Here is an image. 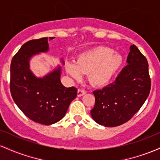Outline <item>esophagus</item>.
I'll list each match as a JSON object with an SVG mask.
<instances>
[{"label": "esophagus", "instance_id": "34e87169", "mask_svg": "<svg viewBox=\"0 0 160 160\" xmlns=\"http://www.w3.org/2000/svg\"><path fill=\"white\" fill-rule=\"evenodd\" d=\"M86 93V91L82 90V89H79L78 90V97H81V96H82V95H85Z\"/></svg>", "mask_w": 160, "mask_h": 160}]
</instances>
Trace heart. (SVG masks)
Here are the masks:
<instances>
[{
    "instance_id": "obj_1",
    "label": "heart",
    "mask_w": 160,
    "mask_h": 160,
    "mask_svg": "<svg viewBox=\"0 0 160 160\" xmlns=\"http://www.w3.org/2000/svg\"><path fill=\"white\" fill-rule=\"evenodd\" d=\"M122 62V56L113 49L99 46L82 52L75 62H67L65 70L74 80H80L82 74H87L92 85L102 86L111 81Z\"/></svg>"
}]
</instances>
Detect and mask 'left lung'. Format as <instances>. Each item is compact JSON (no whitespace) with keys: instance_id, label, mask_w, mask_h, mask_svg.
<instances>
[{"instance_id":"1","label":"left lung","mask_w":160,"mask_h":160,"mask_svg":"<svg viewBox=\"0 0 160 160\" xmlns=\"http://www.w3.org/2000/svg\"><path fill=\"white\" fill-rule=\"evenodd\" d=\"M128 65L116 80L102 89L93 92L95 104L90 113L97 123L114 127L125 123L136 113L150 90L148 63L136 46H130Z\"/></svg>"}]
</instances>
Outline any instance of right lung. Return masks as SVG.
<instances>
[{
  "label": "right lung",
  "mask_w": 160,
  "mask_h": 160,
  "mask_svg": "<svg viewBox=\"0 0 160 160\" xmlns=\"http://www.w3.org/2000/svg\"><path fill=\"white\" fill-rule=\"evenodd\" d=\"M53 38H43L24 43L10 65V92L14 102L27 117L46 126L61 120L78 95L74 86L67 88L62 85L60 65L40 78L30 68L32 58L48 52L49 40ZM60 62L65 64L63 58Z\"/></svg>",
  "instance_id": "right-lung-1"
}]
</instances>
